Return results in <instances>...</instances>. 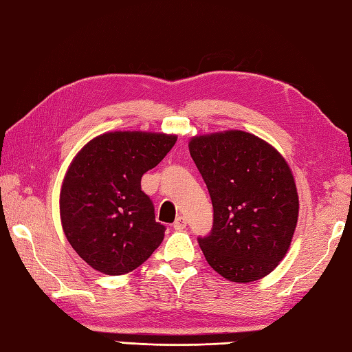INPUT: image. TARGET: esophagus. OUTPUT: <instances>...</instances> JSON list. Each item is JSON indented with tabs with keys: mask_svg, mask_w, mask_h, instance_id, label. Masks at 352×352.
<instances>
[{
	"mask_svg": "<svg viewBox=\"0 0 352 352\" xmlns=\"http://www.w3.org/2000/svg\"><path fill=\"white\" fill-rule=\"evenodd\" d=\"M185 227H187V219L182 217V216H179L176 221H175V223H173V228L175 230H184Z\"/></svg>",
	"mask_w": 352,
	"mask_h": 352,
	"instance_id": "esophagus-1",
	"label": "esophagus"
}]
</instances>
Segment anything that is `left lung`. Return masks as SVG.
Listing matches in <instances>:
<instances>
[{
	"label": "left lung",
	"instance_id": "left-lung-1",
	"mask_svg": "<svg viewBox=\"0 0 352 352\" xmlns=\"http://www.w3.org/2000/svg\"><path fill=\"white\" fill-rule=\"evenodd\" d=\"M188 148L214 210L210 236L197 239L208 265L230 282L268 276L289 250L299 217L288 162L242 130L193 136Z\"/></svg>",
	"mask_w": 352,
	"mask_h": 352
}]
</instances>
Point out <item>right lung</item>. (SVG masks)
<instances>
[{
	"instance_id": "obj_1",
	"label": "right lung",
	"mask_w": 352,
	"mask_h": 352,
	"mask_svg": "<svg viewBox=\"0 0 352 352\" xmlns=\"http://www.w3.org/2000/svg\"><path fill=\"white\" fill-rule=\"evenodd\" d=\"M176 139L151 131H109L73 157L59 193V214L72 248L99 273L127 274L164 241L165 227L156 222L141 179Z\"/></svg>"
}]
</instances>
